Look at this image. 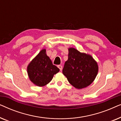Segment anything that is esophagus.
<instances>
[{
    "instance_id": "esophagus-1",
    "label": "esophagus",
    "mask_w": 121,
    "mask_h": 121,
    "mask_svg": "<svg viewBox=\"0 0 121 121\" xmlns=\"http://www.w3.org/2000/svg\"><path fill=\"white\" fill-rule=\"evenodd\" d=\"M57 67H58V68L59 69H60V71L62 70V65H58L57 66Z\"/></svg>"
}]
</instances>
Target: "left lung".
Segmentation results:
<instances>
[{"instance_id":"left-lung-1","label":"left lung","mask_w":121,"mask_h":121,"mask_svg":"<svg viewBox=\"0 0 121 121\" xmlns=\"http://www.w3.org/2000/svg\"><path fill=\"white\" fill-rule=\"evenodd\" d=\"M68 51V59L64 64L63 74L75 88L88 86L98 73L97 62L90 55L81 53L74 48H69Z\"/></svg>"}]
</instances>
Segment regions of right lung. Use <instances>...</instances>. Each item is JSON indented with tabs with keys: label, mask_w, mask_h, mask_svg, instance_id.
I'll return each instance as SVG.
<instances>
[{
	"label": "right lung",
	"mask_w": 121,
	"mask_h": 121,
	"mask_svg": "<svg viewBox=\"0 0 121 121\" xmlns=\"http://www.w3.org/2000/svg\"><path fill=\"white\" fill-rule=\"evenodd\" d=\"M45 49L41 50L27 66V73L30 80L35 85L43 86L52 80L59 69L53 64L46 54Z\"/></svg>",
	"instance_id": "1"
}]
</instances>
